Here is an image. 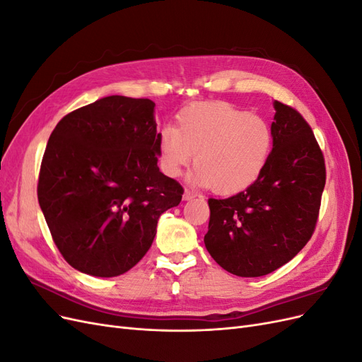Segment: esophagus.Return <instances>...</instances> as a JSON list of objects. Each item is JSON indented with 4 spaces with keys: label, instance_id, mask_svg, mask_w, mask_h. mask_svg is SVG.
<instances>
[{
    "label": "esophagus",
    "instance_id": "1",
    "mask_svg": "<svg viewBox=\"0 0 362 362\" xmlns=\"http://www.w3.org/2000/svg\"><path fill=\"white\" fill-rule=\"evenodd\" d=\"M196 196H198V194H196L194 192H192V190H185L184 192V194H182V198H184V201H192L193 198H196Z\"/></svg>",
    "mask_w": 362,
    "mask_h": 362
}]
</instances>
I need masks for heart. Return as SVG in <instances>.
Segmentation results:
<instances>
[{
  "instance_id": "b5f03b06",
  "label": "heart",
  "mask_w": 362,
  "mask_h": 362,
  "mask_svg": "<svg viewBox=\"0 0 362 362\" xmlns=\"http://www.w3.org/2000/svg\"><path fill=\"white\" fill-rule=\"evenodd\" d=\"M157 148L168 177H180L194 154V181L228 194L258 180L272 154L273 131L264 117L243 108L202 103L182 108L177 127H163Z\"/></svg>"
}]
</instances>
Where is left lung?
<instances>
[{"instance_id": "8db88e82", "label": "left lung", "mask_w": 362, "mask_h": 362, "mask_svg": "<svg viewBox=\"0 0 362 362\" xmlns=\"http://www.w3.org/2000/svg\"><path fill=\"white\" fill-rule=\"evenodd\" d=\"M273 148L258 180L226 199H208L206 250L226 272L264 276L310 242L326 182L323 152L310 124L275 101Z\"/></svg>"}]
</instances>
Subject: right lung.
Segmentation results:
<instances>
[{"instance_id": "add662e5", "label": "right lung", "mask_w": 362, "mask_h": 362, "mask_svg": "<svg viewBox=\"0 0 362 362\" xmlns=\"http://www.w3.org/2000/svg\"><path fill=\"white\" fill-rule=\"evenodd\" d=\"M156 104L105 96L64 116L43 154L37 199L54 243L74 269L119 276L149 250L158 217L182 185L157 166Z\"/></svg>"}]
</instances>
